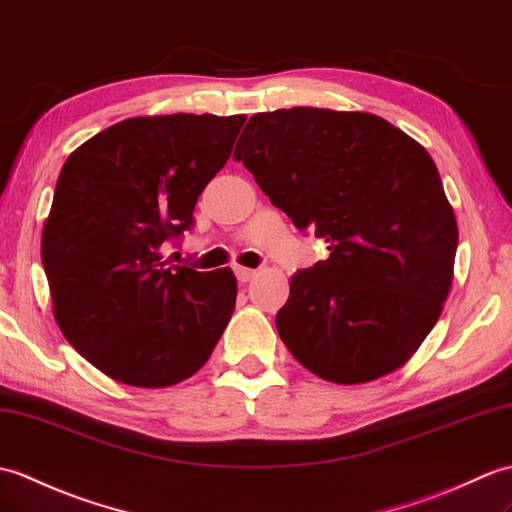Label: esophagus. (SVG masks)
<instances>
[{
	"instance_id": "esophagus-1",
	"label": "esophagus",
	"mask_w": 512,
	"mask_h": 512,
	"mask_svg": "<svg viewBox=\"0 0 512 512\" xmlns=\"http://www.w3.org/2000/svg\"><path fill=\"white\" fill-rule=\"evenodd\" d=\"M233 270H235V277H237V281H240V283L251 281V279L257 275V270H253V268H244V266H235Z\"/></svg>"
}]
</instances>
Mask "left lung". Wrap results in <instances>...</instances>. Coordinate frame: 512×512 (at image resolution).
<instances>
[{
	"instance_id": "obj_1",
	"label": "left lung",
	"mask_w": 512,
	"mask_h": 512,
	"mask_svg": "<svg viewBox=\"0 0 512 512\" xmlns=\"http://www.w3.org/2000/svg\"><path fill=\"white\" fill-rule=\"evenodd\" d=\"M233 159L331 251L290 281L285 347L336 384L399 368L441 316L458 246L427 150L377 115L296 106L253 115Z\"/></svg>"
}]
</instances>
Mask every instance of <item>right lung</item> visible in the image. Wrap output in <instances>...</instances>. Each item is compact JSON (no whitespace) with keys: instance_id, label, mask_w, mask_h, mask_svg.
I'll list each match as a JSON object with an SVG mask.
<instances>
[{"instance_id":"add662e5","label":"right lung","mask_w":512,"mask_h":512,"mask_svg":"<svg viewBox=\"0 0 512 512\" xmlns=\"http://www.w3.org/2000/svg\"><path fill=\"white\" fill-rule=\"evenodd\" d=\"M244 115L133 117L69 154L41 259L54 318L117 382L161 388L209 360L235 307L231 268L163 261L194 227L202 189L229 161Z\"/></svg>"}]
</instances>
